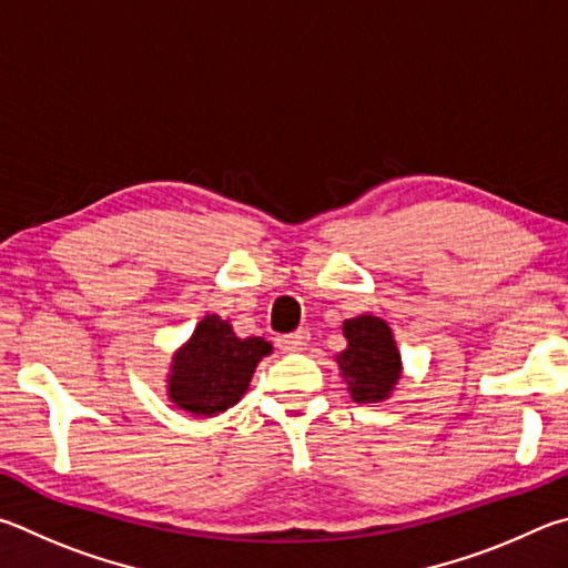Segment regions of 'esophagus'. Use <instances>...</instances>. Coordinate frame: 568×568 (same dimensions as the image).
Listing matches in <instances>:
<instances>
[{
    "label": "esophagus",
    "mask_w": 568,
    "mask_h": 568,
    "mask_svg": "<svg viewBox=\"0 0 568 568\" xmlns=\"http://www.w3.org/2000/svg\"><path fill=\"white\" fill-rule=\"evenodd\" d=\"M276 344H278V349H284V352H302V349H306V344H310V332L300 329L294 334H286Z\"/></svg>",
    "instance_id": "34e87169"
}]
</instances>
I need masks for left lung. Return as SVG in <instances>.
<instances>
[{
    "label": "left lung",
    "mask_w": 568,
    "mask_h": 568,
    "mask_svg": "<svg viewBox=\"0 0 568 568\" xmlns=\"http://www.w3.org/2000/svg\"><path fill=\"white\" fill-rule=\"evenodd\" d=\"M346 349L334 356L346 392L356 404L389 399L402 379V354L392 326L374 314H362L342 324Z\"/></svg>",
    "instance_id": "left-lung-1"
}]
</instances>
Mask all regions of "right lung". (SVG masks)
Returning a JSON list of instances; mask_svg holds the SVG:
<instances>
[{
    "mask_svg": "<svg viewBox=\"0 0 568 568\" xmlns=\"http://www.w3.org/2000/svg\"><path fill=\"white\" fill-rule=\"evenodd\" d=\"M274 352L262 336L239 339L229 320L206 314L172 356L166 396L176 409L209 419L246 394L256 364Z\"/></svg>",
    "mask_w": 568,
    "mask_h": 568,
    "instance_id": "1",
    "label": "right lung"
}]
</instances>
